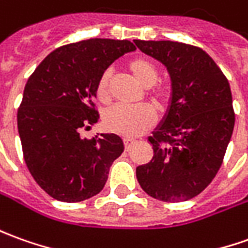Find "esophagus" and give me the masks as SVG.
Returning a JSON list of instances; mask_svg holds the SVG:
<instances>
[{
    "label": "esophagus",
    "mask_w": 248,
    "mask_h": 248,
    "mask_svg": "<svg viewBox=\"0 0 248 248\" xmlns=\"http://www.w3.org/2000/svg\"><path fill=\"white\" fill-rule=\"evenodd\" d=\"M136 142H137V141H136V140H133V138H124V149H126V151H129V149H130L131 146L134 145Z\"/></svg>",
    "instance_id": "esophagus-1"
}]
</instances>
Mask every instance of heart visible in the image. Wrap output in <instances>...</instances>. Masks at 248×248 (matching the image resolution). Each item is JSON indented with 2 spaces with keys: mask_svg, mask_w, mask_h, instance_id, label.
Returning a JSON list of instances; mask_svg holds the SVG:
<instances>
[{
  "mask_svg": "<svg viewBox=\"0 0 248 248\" xmlns=\"http://www.w3.org/2000/svg\"><path fill=\"white\" fill-rule=\"evenodd\" d=\"M127 70L142 87H151V102L163 108L170 103L171 88L167 85H155L159 78L157 67L152 61L144 57H137L127 63ZM96 97L102 103L110 100V73L104 72L96 84ZM155 124V112L148 106L138 107H112L103 117L104 127L111 133L119 134L122 137H137L142 134Z\"/></svg>",
  "mask_w": 248,
  "mask_h": 248,
  "instance_id": "obj_1",
  "label": "heart"
}]
</instances>
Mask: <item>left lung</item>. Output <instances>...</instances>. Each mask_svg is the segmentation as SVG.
Here are the masks:
<instances>
[{
    "mask_svg": "<svg viewBox=\"0 0 248 248\" xmlns=\"http://www.w3.org/2000/svg\"><path fill=\"white\" fill-rule=\"evenodd\" d=\"M134 43L167 67L172 91L166 115L148 138L153 157L137 167V181L156 200L187 201L208 187L223 164L235 124L230 82L200 47Z\"/></svg>",
    "mask_w": 248,
    "mask_h": 248,
    "instance_id": "obj_1",
    "label": "left lung"
}]
</instances>
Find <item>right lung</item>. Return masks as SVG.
<instances>
[{
	"label": "right lung",
	"mask_w": 248,
	"mask_h": 248,
	"mask_svg": "<svg viewBox=\"0 0 248 248\" xmlns=\"http://www.w3.org/2000/svg\"><path fill=\"white\" fill-rule=\"evenodd\" d=\"M129 40L88 39L50 53L25 84L17 129L25 164L54 200L80 202L99 194L124 146L102 133L81 138L99 119L96 84L111 63L134 51Z\"/></svg>",
	"instance_id": "obj_1"
}]
</instances>
